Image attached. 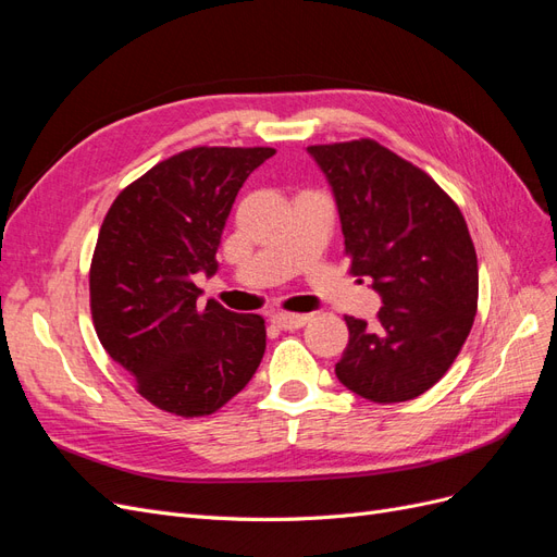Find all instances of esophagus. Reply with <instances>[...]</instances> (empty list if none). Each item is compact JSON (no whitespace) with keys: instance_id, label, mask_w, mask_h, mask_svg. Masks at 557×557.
I'll return each mask as SVG.
<instances>
[{"instance_id":"1","label":"esophagus","mask_w":557,"mask_h":557,"mask_svg":"<svg viewBox=\"0 0 557 557\" xmlns=\"http://www.w3.org/2000/svg\"><path fill=\"white\" fill-rule=\"evenodd\" d=\"M309 320L311 318L305 313H285V311L272 313V323L281 330H299V327H305Z\"/></svg>"}]
</instances>
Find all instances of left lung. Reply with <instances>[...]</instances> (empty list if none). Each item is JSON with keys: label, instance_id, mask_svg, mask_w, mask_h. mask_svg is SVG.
Listing matches in <instances>:
<instances>
[{"label": "left lung", "instance_id": "8db88e82", "mask_svg": "<svg viewBox=\"0 0 557 557\" xmlns=\"http://www.w3.org/2000/svg\"><path fill=\"white\" fill-rule=\"evenodd\" d=\"M339 211L352 276H369L376 325L346 315L334 372L348 391L407 401L440 381L474 325L479 264L458 205L416 164L374 139L309 146Z\"/></svg>", "mask_w": 557, "mask_h": 557}]
</instances>
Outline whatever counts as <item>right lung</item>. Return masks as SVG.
Here are the masks:
<instances>
[{
  "label": "right lung",
  "instance_id": "add662e5",
  "mask_svg": "<svg viewBox=\"0 0 557 557\" xmlns=\"http://www.w3.org/2000/svg\"><path fill=\"white\" fill-rule=\"evenodd\" d=\"M274 148L199 146L158 162L115 197L90 264L104 350L153 407L209 416L242 393L267 346L262 315L199 307L195 274L215 250L244 181Z\"/></svg>",
  "mask_w": 557,
  "mask_h": 557
}]
</instances>
